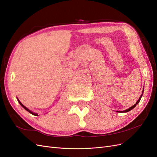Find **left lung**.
I'll return each instance as SVG.
<instances>
[{
    "mask_svg": "<svg viewBox=\"0 0 157 157\" xmlns=\"http://www.w3.org/2000/svg\"><path fill=\"white\" fill-rule=\"evenodd\" d=\"M143 92H144V90H143ZM143 92H142V94H141V96L140 97V98H139V99L137 101V102L136 103V104H134V105H132L131 107H130L129 109H126V110H125V111H117V112H118V113H126V112H128V111H131L132 109H134L137 104L139 103V102L140 101V99H141V97H142V96H143Z\"/></svg>",
    "mask_w": 157,
    "mask_h": 157,
    "instance_id": "left-lung-1",
    "label": "left lung"
}]
</instances>
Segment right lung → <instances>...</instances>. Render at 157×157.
<instances>
[{
    "label": "right lung",
    "instance_id": "1",
    "mask_svg": "<svg viewBox=\"0 0 157 157\" xmlns=\"http://www.w3.org/2000/svg\"><path fill=\"white\" fill-rule=\"evenodd\" d=\"M17 101H18L19 103H20V105H21V106H22V107H23V108H24V109H25V110H26V111H27L28 112H29V113H30L31 114H32V115H35V116H38V114H37V113H33V112H32L31 111H30L29 109H27V108L26 107H25L24 105H23V104H22V103H21L20 102V100H19V99H18L17 98Z\"/></svg>",
    "mask_w": 157,
    "mask_h": 157
}]
</instances>
